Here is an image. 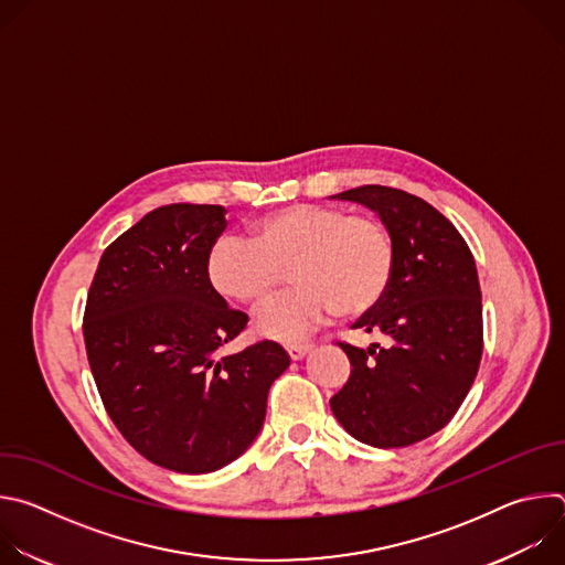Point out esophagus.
Returning <instances> with one entry per match:
<instances>
[{
    "mask_svg": "<svg viewBox=\"0 0 565 565\" xmlns=\"http://www.w3.org/2000/svg\"><path fill=\"white\" fill-rule=\"evenodd\" d=\"M308 351H310V344H288L286 347V353L290 355V360H301Z\"/></svg>",
    "mask_w": 565,
    "mask_h": 565,
    "instance_id": "34e87169",
    "label": "esophagus"
}]
</instances>
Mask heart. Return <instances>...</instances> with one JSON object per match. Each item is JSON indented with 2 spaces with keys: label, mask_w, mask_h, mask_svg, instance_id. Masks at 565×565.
<instances>
[{
  "label": "heart",
  "mask_w": 565,
  "mask_h": 565,
  "mask_svg": "<svg viewBox=\"0 0 565 565\" xmlns=\"http://www.w3.org/2000/svg\"><path fill=\"white\" fill-rule=\"evenodd\" d=\"M395 250L386 225L371 214H349L338 205L295 203L255 216L248 238L218 236L207 253V281L227 301L266 303L290 266L295 288L268 303L259 317L262 335L292 342L338 312L360 317L388 290Z\"/></svg>",
  "instance_id": "obj_1"
}]
</instances>
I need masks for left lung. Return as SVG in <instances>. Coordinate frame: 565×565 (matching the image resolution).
Returning <instances> with one entry per match:
<instances>
[{
    "label": "left lung",
    "instance_id": "8db88e82",
    "mask_svg": "<svg viewBox=\"0 0 565 565\" xmlns=\"http://www.w3.org/2000/svg\"><path fill=\"white\" fill-rule=\"evenodd\" d=\"M338 199L380 216L395 264L382 301L353 324L384 335L386 347L340 342L353 369L331 409L364 445L407 447L454 418L478 373L482 301L476 264L451 221L420 196L362 185Z\"/></svg>",
    "mask_w": 565,
    "mask_h": 565
}]
</instances>
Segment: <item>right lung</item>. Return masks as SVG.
Masks as SVG:
<instances>
[{
  "mask_svg": "<svg viewBox=\"0 0 565 565\" xmlns=\"http://www.w3.org/2000/svg\"><path fill=\"white\" fill-rule=\"evenodd\" d=\"M225 207L172 203L103 253L85 308V344L105 409L147 460L207 473L259 436L270 384L290 358L277 342L218 355L248 324L210 286L205 264Z\"/></svg>",
  "mask_w": 565,
  "mask_h": 565,
  "instance_id": "add662e5",
  "label": "right lung"
}]
</instances>
